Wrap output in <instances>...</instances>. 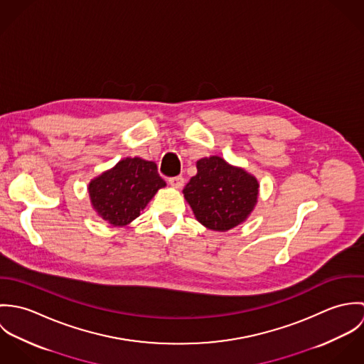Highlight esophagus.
Masks as SVG:
<instances>
[{"mask_svg": "<svg viewBox=\"0 0 364 364\" xmlns=\"http://www.w3.org/2000/svg\"><path fill=\"white\" fill-rule=\"evenodd\" d=\"M169 185L172 186V188H175V189H181L182 186H183V183H185V179L182 178V176H173V178H169Z\"/></svg>", "mask_w": 364, "mask_h": 364, "instance_id": "1", "label": "esophagus"}]
</instances>
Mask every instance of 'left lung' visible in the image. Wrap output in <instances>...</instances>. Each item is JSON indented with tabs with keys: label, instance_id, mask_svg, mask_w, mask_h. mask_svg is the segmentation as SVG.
Wrapping results in <instances>:
<instances>
[{
	"label": "left lung",
	"instance_id": "left-lung-1",
	"mask_svg": "<svg viewBox=\"0 0 364 364\" xmlns=\"http://www.w3.org/2000/svg\"><path fill=\"white\" fill-rule=\"evenodd\" d=\"M196 168L198 173L183 188L196 220L218 232L247 221L258 203V179L218 156L200 158Z\"/></svg>",
	"mask_w": 364,
	"mask_h": 364
}]
</instances>
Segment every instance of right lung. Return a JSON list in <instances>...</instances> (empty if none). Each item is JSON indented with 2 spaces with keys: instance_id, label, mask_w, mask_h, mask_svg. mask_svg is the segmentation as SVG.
I'll return each mask as SVG.
<instances>
[{
  "instance_id": "obj_1",
  "label": "right lung",
  "mask_w": 364,
  "mask_h": 364,
  "mask_svg": "<svg viewBox=\"0 0 364 364\" xmlns=\"http://www.w3.org/2000/svg\"><path fill=\"white\" fill-rule=\"evenodd\" d=\"M165 186L156 162L127 156L91 179L88 193L91 206L101 218L113 227H126Z\"/></svg>"
}]
</instances>
